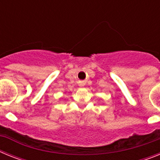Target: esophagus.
I'll list each match as a JSON object with an SVG mask.
<instances>
[{
	"label": "esophagus",
	"instance_id": "34e87169",
	"mask_svg": "<svg viewBox=\"0 0 160 160\" xmlns=\"http://www.w3.org/2000/svg\"><path fill=\"white\" fill-rule=\"evenodd\" d=\"M84 85H85V83L82 82L79 83V86H80V87H84Z\"/></svg>",
	"mask_w": 160,
	"mask_h": 160
}]
</instances>
